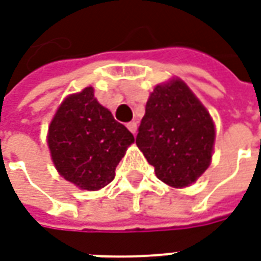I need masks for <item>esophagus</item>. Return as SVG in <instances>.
<instances>
[{
    "instance_id": "obj_1",
    "label": "esophagus",
    "mask_w": 261,
    "mask_h": 261,
    "mask_svg": "<svg viewBox=\"0 0 261 261\" xmlns=\"http://www.w3.org/2000/svg\"><path fill=\"white\" fill-rule=\"evenodd\" d=\"M126 126H128V129L133 133V135L136 133V129H138V123H136V122H129Z\"/></svg>"
}]
</instances>
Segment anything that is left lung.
I'll use <instances>...</instances> for the list:
<instances>
[{"mask_svg":"<svg viewBox=\"0 0 261 261\" xmlns=\"http://www.w3.org/2000/svg\"><path fill=\"white\" fill-rule=\"evenodd\" d=\"M214 140L210 114L185 82L154 87L136 144L160 180L172 188L192 185L208 168Z\"/></svg>","mask_w":261,"mask_h":261,"instance_id":"1","label":"left lung"}]
</instances>
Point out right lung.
Returning a JSON list of instances; mask_svg holds the SVG:
<instances>
[{
    "label": "right lung",
    "mask_w": 261,
    "mask_h": 261,
    "mask_svg": "<svg viewBox=\"0 0 261 261\" xmlns=\"http://www.w3.org/2000/svg\"><path fill=\"white\" fill-rule=\"evenodd\" d=\"M133 142L132 133L97 101L93 87L66 97L47 136L57 171L85 191H98L114 179L118 163Z\"/></svg>",
    "instance_id": "right-lung-1"
}]
</instances>
